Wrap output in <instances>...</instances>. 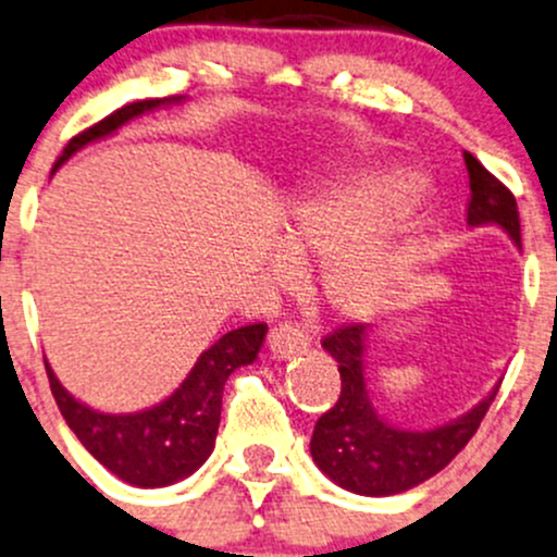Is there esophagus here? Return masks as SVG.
<instances>
[{
	"label": "esophagus",
	"instance_id": "esophagus-1",
	"mask_svg": "<svg viewBox=\"0 0 557 557\" xmlns=\"http://www.w3.org/2000/svg\"><path fill=\"white\" fill-rule=\"evenodd\" d=\"M309 344V333L304 331V325L294 323V320H285V323L274 325L269 331V352L274 357H294L301 352Z\"/></svg>",
	"mask_w": 557,
	"mask_h": 557
}]
</instances>
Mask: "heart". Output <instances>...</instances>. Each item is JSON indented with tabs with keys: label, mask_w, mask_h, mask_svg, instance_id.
<instances>
[{
	"label": "heart",
	"mask_w": 557,
	"mask_h": 557,
	"mask_svg": "<svg viewBox=\"0 0 557 557\" xmlns=\"http://www.w3.org/2000/svg\"><path fill=\"white\" fill-rule=\"evenodd\" d=\"M417 191L419 178L408 171H362L304 197L290 210L288 248L296 253L331 250L320 285L333 309L368 314L389 294L403 269V250L386 234H357L395 219Z\"/></svg>",
	"instance_id": "heart-1"
}]
</instances>
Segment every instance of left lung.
Returning a JSON list of instances; mask_svg holds the SVG:
<instances>
[{"label": "left lung", "instance_id": "obj_1", "mask_svg": "<svg viewBox=\"0 0 557 557\" xmlns=\"http://www.w3.org/2000/svg\"><path fill=\"white\" fill-rule=\"evenodd\" d=\"M465 165L470 173L467 224H496L520 245L518 202L512 191L485 171L470 151H465ZM366 338L368 325L362 323L342 325L323 336V349L338 362L342 392L331 411L314 424L309 450L320 470L352 494H403L437 475L470 443L499 386L450 424L424 432L400 430L379 417L366 389Z\"/></svg>", "mask_w": 557, "mask_h": 557}]
</instances>
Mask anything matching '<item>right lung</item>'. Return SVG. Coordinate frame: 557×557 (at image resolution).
Instances as JSON below:
<instances>
[{"label":"right lung","instance_id":"right-lung-1","mask_svg":"<svg viewBox=\"0 0 557 557\" xmlns=\"http://www.w3.org/2000/svg\"><path fill=\"white\" fill-rule=\"evenodd\" d=\"M171 101H181V98H149V101L116 109L114 114L103 116L101 122L69 140L63 154L55 160V168H61L74 151H79L90 140L111 136L133 116L165 107ZM263 336H267V323L243 325L224 333L213 347L205 349L184 384L168 400L149 411L120 413V417L82 406L63 389L47 362L45 368L61 417L72 426L82 446L125 483L140 485V488H160V485H171L175 480L191 475L208 459L219 435L226 379L234 373V368L248 366L259 357Z\"/></svg>","mask_w":557,"mask_h":557}]
</instances>
